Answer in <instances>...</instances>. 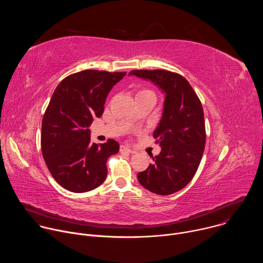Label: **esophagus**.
<instances>
[{
    "label": "esophagus",
    "mask_w": 263,
    "mask_h": 263,
    "mask_svg": "<svg viewBox=\"0 0 263 263\" xmlns=\"http://www.w3.org/2000/svg\"><path fill=\"white\" fill-rule=\"evenodd\" d=\"M121 152H128V153H135L134 149L126 146V145H121Z\"/></svg>",
    "instance_id": "esophagus-1"
}]
</instances>
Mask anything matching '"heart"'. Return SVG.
Here are the masks:
<instances>
[{
  "mask_svg": "<svg viewBox=\"0 0 263 263\" xmlns=\"http://www.w3.org/2000/svg\"><path fill=\"white\" fill-rule=\"evenodd\" d=\"M142 96H153V97H155L154 92L151 91V90H148V89H141L136 95V97H142Z\"/></svg>",
  "mask_w": 263,
  "mask_h": 263,
  "instance_id": "heart-1",
  "label": "heart"
}]
</instances>
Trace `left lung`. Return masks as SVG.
Wrapping results in <instances>:
<instances>
[{
	"label": "left lung",
	"mask_w": 263,
	"mask_h": 263,
	"mask_svg": "<svg viewBox=\"0 0 263 263\" xmlns=\"http://www.w3.org/2000/svg\"><path fill=\"white\" fill-rule=\"evenodd\" d=\"M130 76L151 81L164 93L161 120L153 136L161 152L137 174L139 183L157 195L179 192L191 182L206 142L204 112L193 87L181 74L164 69L132 70Z\"/></svg>",
	"instance_id": "1"
}]
</instances>
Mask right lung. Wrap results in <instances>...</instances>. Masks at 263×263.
<instances>
[{
	"instance_id": "1",
	"label": "right lung",
	"mask_w": 263,
	"mask_h": 263,
	"mask_svg": "<svg viewBox=\"0 0 263 263\" xmlns=\"http://www.w3.org/2000/svg\"><path fill=\"white\" fill-rule=\"evenodd\" d=\"M124 72L86 69L64 78L56 87L42 125V151L46 164L65 190L85 193L107 177V159L119 152L115 139L97 144L89 127L103 115L106 98Z\"/></svg>"
}]
</instances>
